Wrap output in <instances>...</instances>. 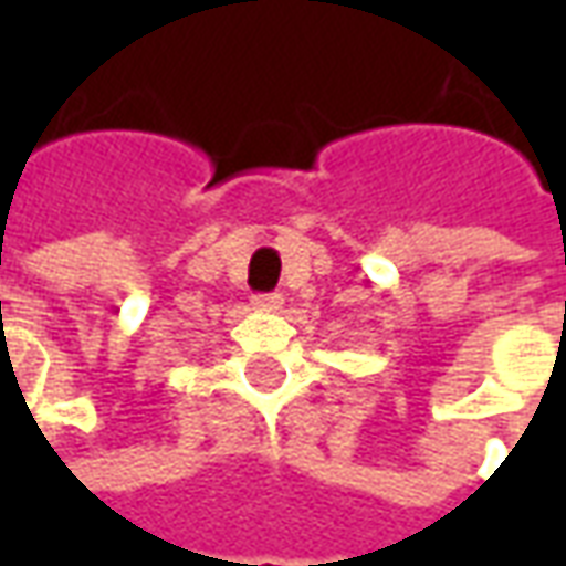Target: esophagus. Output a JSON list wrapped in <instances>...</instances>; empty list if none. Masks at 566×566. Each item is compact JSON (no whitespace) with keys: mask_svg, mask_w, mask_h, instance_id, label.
I'll return each mask as SVG.
<instances>
[{"mask_svg":"<svg viewBox=\"0 0 566 566\" xmlns=\"http://www.w3.org/2000/svg\"><path fill=\"white\" fill-rule=\"evenodd\" d=\"M254 303V308H260V312H279L282 308V294H260L251 300Z\"/></svg>","mask_w":566,"mask_h":566,"instance_id":"esophagus-1","label":"esophagus"}]
</instances>
